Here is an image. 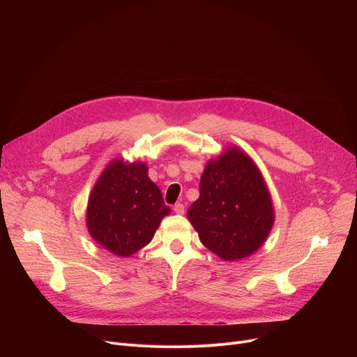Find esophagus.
I'll use <instances>...</instances> for the list:
<instances>
[{"instance_id":"1","label":"esophagus","mask_w":357,"mask_h":357,"mask_svg":"<svg viewBox=\"0 0 357 357\" xmlns=\"http://www.w3.org/2000/svg\"><path fill=\"white\" fill-rule=\"evenodd\" d=\"M174 211L176 213V214H179V215H182L183 213H185V205L183 204H181V202H178V204H175L174 205Z\"/></svg>"}]
</instances>
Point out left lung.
Here are the masks:
<instances>
[{
  "instance_id": "obj_1",
  "label": "left lung",
  "mask_w": 357,
  "mask_h": 357,
  "mask_svg": "<svg viewBox=\"0 0 357 357\" xmlns=\"http://www.w3.org/2000/svg\"><path fill=\"white\" fill-rule=\"evenodd\" d=\"M188 220L202 245L224 260L253 255L269 236L275 214L268 186L255 162L237 147L210 160Z\"/></svg>"
}]
</instances>
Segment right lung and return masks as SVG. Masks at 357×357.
I'll return each instance as SVG.
<instances>
[{
    "mask_svg": "<svg viewBox=\"0 0 357 357\" xmlns=\"http://www.w3.org/2000/svg\"><path fill=\"white\" fill-rule=\"evenodd\" d=\"M171 213L162 192L142 162L112 160L93 185L88 199L86 226L91 237L116 256L136 253L155 236Z\"/></svg>",
    "mask_w": 357,
    "mask_h": 357,
    "instance_id": "add662e5",
    "label": "right lung"
}]
</instances>
